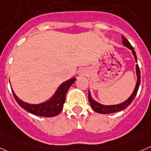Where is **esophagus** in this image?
<instances>
[{
	"label": "esophagus",
	"mask_w": 151,
	"mask_h": 151,
	"mask_svg": "<svg viewBox=\"0 0 151 151\" xmlns=\"http://www.w3.org/2000/svg\"><path fill=\"white\" fill-rule=\"evenodd\" d=\"M84 74V72H83V70H81V71L78 72V75H80V76H83Z\"/></svg>",
	"instance_id": "34e87169"
}]
</instances>
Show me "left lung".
<instances>
[{
	"instance_id": "8db88e82",
	"label": "left lung",
	"mask_w": 151,
	"mask_h": 151,
	"mask_svg": "<svg viewBox=\"0 0 151 151\" xmlns=\"http://www.w3.org/2000/svg\"><path fill=\"white\" fill-rule=\"evenodd\" d=\"M122 38L123 44L131 50L133 55H134L135 60H136V61L137 62V57H136V52L134 51L133 47H132L131 44H130V42H129V41L124 38V35H122ZM136 75H137V81H136V87H135L134 90H133L131 96L128 98V99L126 100V101H124L123 103H121V104H116V105H103V104H99V103H98L97 101H95V100H93V99H92L91 96H90V91H89L88 100H89V102H90V106H91V107L93 108V110H94V111H96V113H101V114H109V113H116V112L121 111V110H124L125 108H127V107L131 104L133 100L134 99V98L136 97V93H137L138 90H139V85H140V81H141L140 70H139V67L138 64H136Z\"/></svg>"
}]
</instances>
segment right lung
Instances as JSON below:
<instances>
[{
    "label": "right lung",
    "instance_id": "obj_1",
    "mask_svg": "<svg viewBox=\"0 0 151 151\" xmlns=\"http://www.w3.org/2000/svg\"><path fill=\"white\" fill-rule=\"evenodd\" d=\"M76 78H73L61 84V85L58 87L57 91L52 96V98L50 99L49 101L41 103V104H32L24 102L18 98L12 90V94L18 104L29 113L38 116L53 117L59 114L62 110L63 105L65 102L66 93L70 86L76 81Z\"/></svg>",
    "mask_w": 151,
    "mask_h": 151
}]
</instances>
